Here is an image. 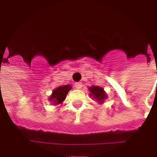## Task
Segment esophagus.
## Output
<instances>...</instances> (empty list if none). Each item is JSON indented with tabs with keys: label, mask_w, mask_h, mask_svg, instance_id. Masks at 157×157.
Returning <instances> with one entry per match:
<instances>
[{
	"label": "esophagus",
	"mask_w": 157,
	"mask_h": 157,
	"mask_svg": "<svg viewBox=\"0 0 157 157\" xmlns=\"http://www.w3.org/2000/svg\"><path fill=\"white\" fill-rule=\"evenodd\" d=\"M75 88L78 89V90H80V89H82V84L81 82H75Z\"/></svg>",
	"instance_id": "esophagus-1"
}]
</instances>
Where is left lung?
I'll return each mask as SVG.
<instances>
[{
  "label": "left lung",
  "instance_id": "1",
  "mask_svg": "<svg viewBox=\"0 0 157 157\" xmlns=\"http://www.w3.org/2000/svg\"><path fill=\"white\" fill-rule=\"evenodd\" d=\"M89 90L90 92V96L93 97L96 101H98V103H104V101L105 99H107V94L102 87L96 86H93L89 88Z\"/></svg>",
  "mask_w": 157,
  "mask_h": 157
}]
</instances>
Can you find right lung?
<instances>
[{
  "instance_id": "add662e5",
  "label": "right lung",
  "mask_w": 157,
  "mask_h": 157,
  "mask_svg": "<svg viewBox=\"0 0 157 157\" xmlns=\"http://www.w3.org/2000/svg\"><path fill=\"white\" fill-rule=\"evenodd\" d=\"M71 89V86L70 85H64L62 86H59L58 88L52 90V95L50 96V98H48V100L54 105L62 104V102L65 100L67 94V93L69 92Z\"/></svg>"
}]
</instances>
